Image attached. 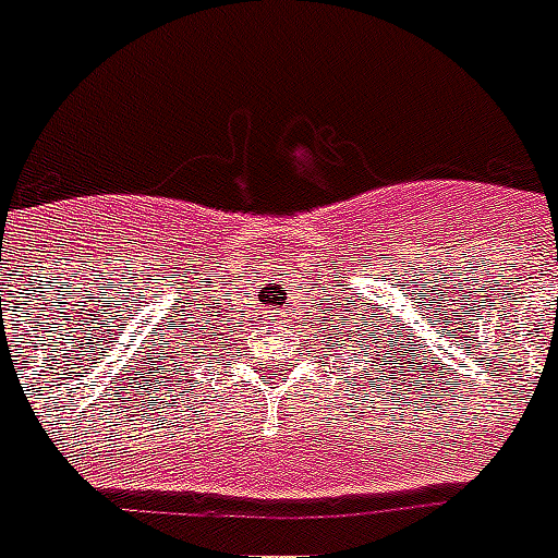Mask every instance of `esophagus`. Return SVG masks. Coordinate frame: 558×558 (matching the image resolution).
Instances as JSON below:
<instances>
[{
	"instance_id": "1",
	"label": "esophagus",
	"mask_w": 558,
	"mask_h": 558,
	"mask_svg": "<svg viewBox=\"0 0 558 558\" xmlns=\"http://www.w3.org/2000/svg\"><path fill=\"white\" fill-rule=\"evenodd\" d=\"M280 316H283V313H280V310H269V318H275V322H278Z\"/></svg>"
}]
</instances>
